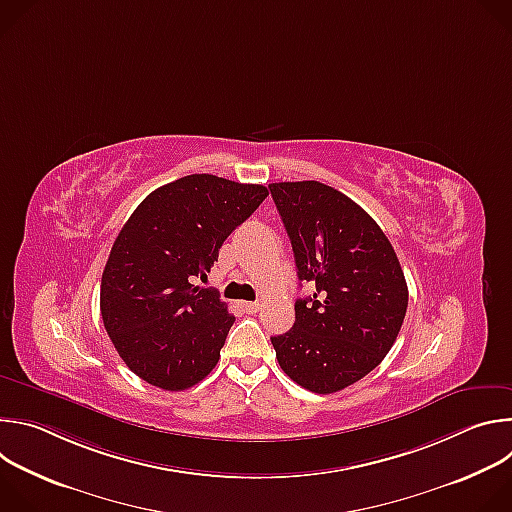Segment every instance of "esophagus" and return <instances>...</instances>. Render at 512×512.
I'll return each instance as SVG.
<instances>
[{
  "mask_svg": "<svg viewBox=\"0 0 512 512\" xmlns=\"http://www.w3.org/2000/svg\"><path fill=\"white\" fill-rule=\"evenodd\" d=\"M241 308L247 312V314H257L261 310V304L259 302H243Z\"/></svg>",
  "mask_w": 512,
  "mask_h": 512,
  "instance_id": "esophagus-1",
  "label": "esophagus"
}]
</instances>
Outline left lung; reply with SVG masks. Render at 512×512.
<instances>
[{
	"instance_id": "obj_1",
	"label": "left lung",
	"mask_w": 512,
	"mask_h": 512,
	"mask_svg": "<svg viewBox=\"0 0 512 512\" xmlns=\"http://www.w3.org/2000/svg\"><path fill=\"white\" fill-rule=\"evenodd\" d=\"M300 281L294 328L271 344L283 373L320 395L367 377L401 330L409 291L393 245L346 194L316 180L269 184Z\"/></svg>"
}]
</instances>
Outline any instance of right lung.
<instances>
[{
    "label": "right lung",
    "instance_id": "1",
    "mask_svg": "<svg viewBox=\"0 0 512 512\" xmlns=\"http://www.w3.org/2000/svg\"><path fill=\"white\" fill-rule=\"evenodd\" d=\"M261 184L192 174L160 186L119 231L101 279V316L145 383L184 391L218 362L235 322L206 277L225 239L267 198Z\"/></svg>",
    "mask_w": 512,
    "mask_h": 512
}]
</instances>
